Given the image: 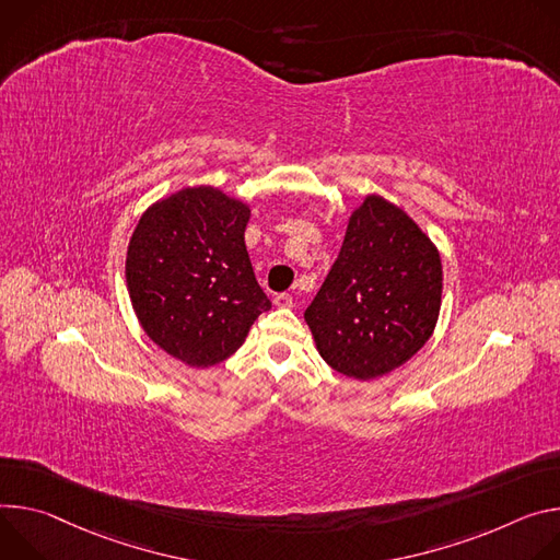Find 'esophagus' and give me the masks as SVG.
<instances>
[{"label":"esophagus","mask_w":560,"mask_h":560,"mask_svg":"<svg viewBox=\"0 0 560 560\" xmlns=\"http://www.w3.org/2000/svg\"><path fill=\"white\" fill-rule=\"evenodd\" d=\"M273 304H276V306H280V308H287V306H291V304H293V298H291L289 293H278V295L273 298Z\"/></svg>","instance_id":"esophagus-1"}]
</instances>
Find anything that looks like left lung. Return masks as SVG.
I'll use <instances>...</instances> for the list:
<instances>
[{
    "label": "left lung",
    "mask_w": 560,
    "mask_h": 560,
    "mask_svg": "<svg viewBox=\"0 0 560 560\" xmlns=\"http://www.w3.org/2000/svg\"><path fill=\"white\" fill-rule=\"evenodd\" d=\"M441 293L436 246L402 209L369 196L353 211L340 254L304 320L338 374L374 381L429 340Z\"/></svg>",
    "instance_id": "1"
}]
</instances>
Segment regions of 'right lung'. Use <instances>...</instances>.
I'll return each mask as SVG.
<instances>
[{
	"label": "right lung",
	"mask_w": 560,
	"mask_h": 560,
	"mask_svg": "<svg viewBox=\"0 0 560 560\" xmlns=\"http://www.w3.org/2000/svg\"><path fill=\"white\" fill-rule=\"evenodd\" d=\"M248 213L240 200L194 186L153 205L129 242L127 282L138 320L189 366L226 360L271 308L246 254Z\"/></svg>",
	"instance_id": "1"
}]
</instances>
